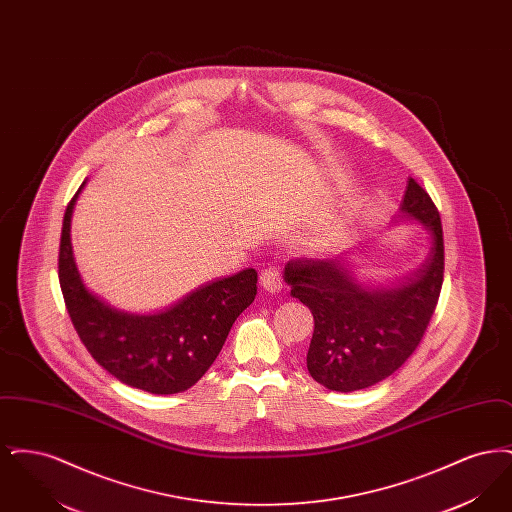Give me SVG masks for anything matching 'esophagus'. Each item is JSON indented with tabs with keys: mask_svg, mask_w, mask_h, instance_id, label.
Instances as JSON below:
<instances>
[{
	"mask_svg": "<svg viewBox=\"0 0 512 512\" xmlns=\"http://www.w3.org/2000/svg\"><path fill=\"white\" fill-rule=\"evenodd\" d=\"M261 286L265 292H280L282 276L276 267H267L261 270Z\"/></svg>",
	"mask_w": 512,
	"mask_h": 512,
	"instance_id": "esophagus-1",
	"label": "esophagus"
}]
</instances>
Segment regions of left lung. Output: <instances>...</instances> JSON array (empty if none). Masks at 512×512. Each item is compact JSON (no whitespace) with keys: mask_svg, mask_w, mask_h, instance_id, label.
Wrapping results in <instances>:
<instances>
[{"mask_svg":"<svg viewBox=\"0 0 512 512\" xmlns=\"http://www.w3.org/2000/svg\"><path fill=\"white\" fill-rule=\"evenodd\" d=\"M401 213L432 232V249L399 286L368 290L340 257L286 265L284 280L293 297L315 318L309 374L328 390H365L388 378L413 355L436 311L445 265L443 230L438 207L414 178H409Z\"/></svg>","mask_w":512,"mask_h":512,"instance_id":"obj_1","label":"left lung"}]
</instances>
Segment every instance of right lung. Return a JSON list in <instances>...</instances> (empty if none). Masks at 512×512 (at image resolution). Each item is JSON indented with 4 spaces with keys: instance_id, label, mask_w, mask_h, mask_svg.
<instances>
[{
    "instance_id": "add662e5",
    "label": "right lung",
    "mask_w": 512,
    "mask_h": 512,
    "mask_svg": "<svg viewBox=\"0 0 512 512\" xmlns=\"http://www.w3.org/2000/svg\"><path fill=\"white\" fill-rule=\"evenodd\" d=\"M78 188L67 205L59 244V284L69 317L88 353L122 384L171 395L192 388L219 357L234 324L257 295V272L211 282L165 313L128 315L111 309L82 284L71 245Z\"/></svg>"
}]
</instances>
